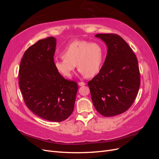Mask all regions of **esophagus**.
Returning a JSON list of instances; mask_svg holds the SVG:
<instances>
[{"mask_svg":"<svg viewBox=\"0 0 159 159\" xmlns=\"http://www.w3.org/2000/svg\"><path fill=\"white\" fill-rule=\"evenodd\" d=\"M78 85H79L80 86H84V85H85V83H84V82H79V83H78Z\"/></svg>","mask_w":159,"mask_h":159,"instance_id":"34e87169","label":"esophagus"}]
</instances>
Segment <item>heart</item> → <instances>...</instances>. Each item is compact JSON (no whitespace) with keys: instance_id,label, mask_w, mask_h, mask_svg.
<instances>
[{"instance_id":"b5f03b06","label":"heart","mask_w":159,"mask_h":159,"mask_svg":"<svg viewBox=\"0 0 159 159\" xmlns=\"http://www.w3.org/2000/svg\"><path fill=\"white\" fill-rule=\"evenodd\" d=\"M61 55V59H56L54 62L57 73L66 78H70L76 64L80 75L92 78L102 69L104 52L99 43L79 40L67 45Z\"/></svg>"}]
</instances>
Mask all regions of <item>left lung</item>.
Masks as SVG:
<instances>
[{"mask_svg":"<svg viewBox=\"0 0 159 159\" xmlns=\"http://www.w3.org/2000/svg\"><path fill=\"white\" fill-rule=\"evenodd\" d=\"M107 54L99 74L88 82L95 109L105 117L123 113L131 107L140 86L138 61L123 38L113 34H97Z\"/></svg>","mask_w":159,"mask_h":159,"instance_id":"left-lung-1","label":"left lung"}]
</instances>
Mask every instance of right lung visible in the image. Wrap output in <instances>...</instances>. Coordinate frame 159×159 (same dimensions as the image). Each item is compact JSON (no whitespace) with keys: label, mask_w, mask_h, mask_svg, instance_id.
Segmentation results:
<instances>
[{"label":"right lung","mask_w":159,"mask_h":159,"mask_svg":"<svg viewBox=\"0 0 159 159\" xmlns=\"http://www.w3.org/2000/svg\"><path fill=\"white\" fill-rule=\"evenodd\" d=\"M56 46V38L49 37L28 48L19 68V87L32 112L48 121L61 122L73 112L78 86L55 70Z\"/></svg>","instance_id":"right-lung-1"}]
</instances>
